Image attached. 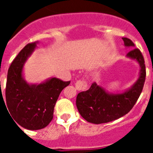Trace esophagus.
I'll use <instances>...</instances> for the list:
<instances>
[{
    "instance_id": "1",
    "label": "esophagus",
    "mask_w": 153,
    "mask_h": 153,
    "mask_svg": "<svg viewBox=\"0 0 153 153\" xmlns=\"http://www.w3.org/2000/svg\"><path fill=\"white\" fill-rule=\"evenodd\" d=\"M75 86L76 89L79 90V91H80V90H84L87 89V83L84 80H78L75 83Z\"/></svg>"
}]
</instances>
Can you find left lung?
Returning a JSON list of instances; mask_svg holds the SVG:
<instances>
[{
  "label": "left lung",
  "instance_id": "1",
  "mask_svg": "<svg viewBox=\"0 0 153 153\" xmlns=\"http://www.w3.org/2000/svg\"><path fill=\"white\" fill-rule=\"evenodd\" d=\"M124 46L135 47L131 40L123 37ZM126 57L136 60L140 67L137 80L131 87L122 93H109L94 83L88 90L80 92L76 97V104L81 117L94 124L106 123L123 117L130 111L143 90L146 79V66L142 53L134 48Z\"/></svg>",
  "mask_w": 153,
  "mask_h": 153
}]
</instances>
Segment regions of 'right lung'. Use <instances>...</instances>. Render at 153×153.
<instances>
[{
	"instance_id": "right-lung-1",
	"label": "right lung",
	"mask_w": 153,
	"mask_h": 153,
	"mask_svg": "<svg viewBox=\"0 0 153 153\" xmlns=\"http://www.w3.org/2000/svg\"><path fill=\"white\" fill-rule=\"evenodd\" d=\"M37 44V41L28 44L13 60L8 70L5 91L8 113L16 124L30 130L41 129L51 123L60 93L70 83L56 77L40 83L25 80L24 66Z\"/></svg>"
}]
</instances>
